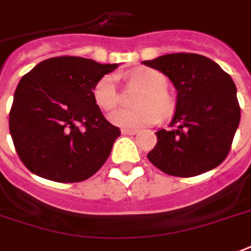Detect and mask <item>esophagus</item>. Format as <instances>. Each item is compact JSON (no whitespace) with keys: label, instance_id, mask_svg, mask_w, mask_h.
<instances>
[{"label":"esophagus","instance_id":"obj_1","mask_svg":"<svg viewBox=\"0 0 251 251\" xmlns=\"http://www.w3.org/2000/svg\"><path fill=\"white\" fill-rule=\"evenodd\" d=\"M122 133H123V135H135V133H138V129H129V128H123V129H122Z\"/></svg>","mask_w":251,"mask_h":251}]
</instances>
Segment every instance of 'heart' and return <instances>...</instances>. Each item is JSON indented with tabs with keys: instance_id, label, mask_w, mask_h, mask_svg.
<instances>
[{
	"instance_id": "heart-1",
	"label": "heart",
	"mask_w": 251,
	"mask_h": 251,
	"mask_svg": "<svg viewBox=\"0 0 251 251\" xmlns=\"http://www.w3.org/2000/svg\"><path fill=\"white\" fill-rule=\"evenodd\" d=\"M132 77L147 88V92L139 99L138 109H118L109 115V122L118 127L139 128L156 123L159 120V112L162 115L170 111L171 101L166 93L167 78L163 73L155 69L142 68L135 71ZM93 101L100 109L109 112L116 108L119 103L118 80L112 73L104 75L95 84L92 91Z\"/></svg>"
}]
</instances>
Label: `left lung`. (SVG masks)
I'll return each instance as SVG.
<instances>
[{
    "label": "left lung",
    "mask_w": 251,
    "mask_h": 251,
    "mask_svg": "<svg viewBox=\"0 0 251 251\" xmlns=\"http://www.w3.org/2000/svg\"><path fill=\"white\" fill-rule=\"evenodd\" d=\"M144 65L166 75L178 92L170 129H159L147 153L160 171L190 178L218 167L227 156L241 120L237 88L213 60L195 53H171Z\"/></svg>",
    "instance_id": "1"
}]
</instances>
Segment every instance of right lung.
Segmentation results:
<instances>
[{"label": "right lung", "instance_id": "obj_1", "mask_svg": "<svg viewBox=\"0 0 251 251\" xmlns=\"http://www.w3.org/2000/svg\"><path fill=\"white\" fill-rule=\"evenodd\" d=\"M116 68L61 56L44 60L20 80L9 129L29 171L60 183L81 182L98 173L120 129L104 118L92 91Z\"/></svg>", "mask_w": 251, "mask_h": 251}]
</instances>
